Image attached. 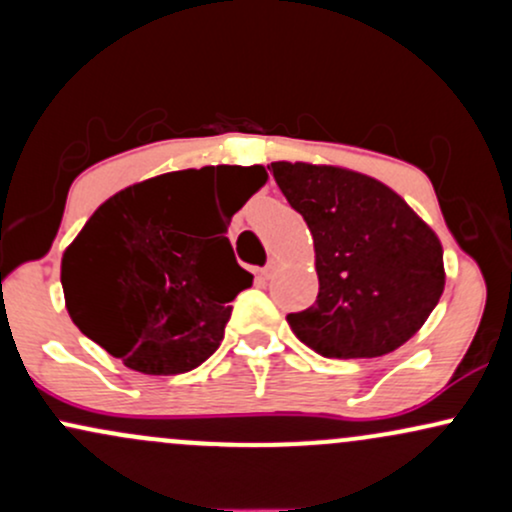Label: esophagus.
<instances>
[{"label": "esophagus", "mask_w": 512, "mask_h": 512, "mask_svg": "<svg viewBox=\"0 0 512 512\" xmlns=\"http://www.w3.org/2000/svg\"><path fill=\"white\" fill-rule=\"evenodd\" d=\"M276 267H279V260H276V257H269V262L264 264V267L260 269L262 279H269V276H272V274L276 272Z\"/></svg>", "instance_id": "obj_1"}]
</instances>
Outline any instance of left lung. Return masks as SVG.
I'll return each instance as SVG.
<instances>
[{
    "label": "left lung",
    "instance_id": "left-lung-1",
    "mask_svg": "<svg viewBox=\"0 0 512 512\" xmlns=\"http://www.w3.org/2000/svg\"><path fill=\"white\" fill-rule=\"evenodd\" d=\"M310 228L320 293L293 334L327 358H375L424 327L445 289L443 245L385 182L339 166L272 163Z\"/></svg>",
    "mask_w": 512,
    "mask_h": 512
}]
</instances>
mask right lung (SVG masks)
<instances>
[{
  "label": "right lung",
  "instance_id": "obj_1",
  "mask_svg": "<svg viewBox=\"0 0 512 512\" xmlns=\"http://www.w3.org/2000/svg\"><path fill=\"white\" fill-rule=\"evenodd\" d=\"M227 185L220 226L201 228L206 185ZM264 166H207L129 185L93 211L62 255L74 325L127 368L178 375L219 349L231 301L252 286L226 228L267 182Z\"/></svg>",
  "mask_w": 512,
  "mask_h": 512
}]
</instances>
